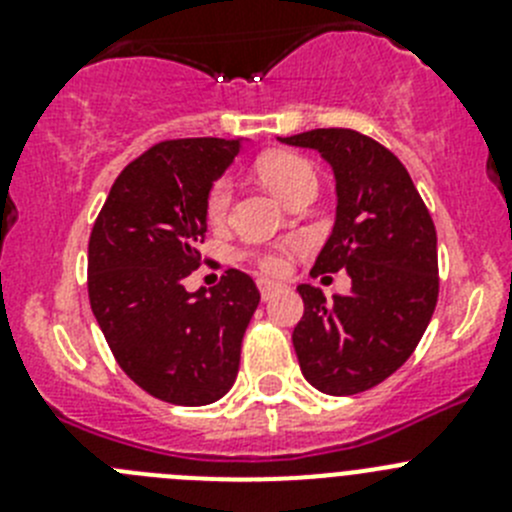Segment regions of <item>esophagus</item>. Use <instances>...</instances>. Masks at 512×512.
Listing matches in <instances>:
<instances>
[{"label": "esophagus", "instance_id": "obj_1", "mask_svg": "<svg viewBox=\"0 0 512 512\" xmlns=\"http://www.w3.org/2000/svg\"><path fill=\"white\" fill-rule=\"evenodd\" d=\"M256 284H259V292H261V297H264V300H269V297L279 289V284L271 282V279H259Z\"/></svg>", "mask_w": 512, "mask_h": 512}]
</instances>
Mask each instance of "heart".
<instances>
[{
    "label": "heart",
    "instance_id": "obj_1",
    "mask_svg": "<svg viewBox=\"0 0 512 512\" xmlns=\"http://www.w3.org/2000/svg\"><path fill=\"white\" fill-rule=\"evenodd\" d=\"M256 171L264 179L266 187L274 194H279L284 202H289L302 189H315L318 187V174L312 169V164L300 153H269V156L259 158ZM230 200H233V182L230 176H220L212 182L207 189L205 212L212 223H220L228 215ZM246 259H253L266 274H282L287 269L289 259V246H271V248H253L246 251Z\"/></svg>",
    "mask_w": 512,
    "mask_h": 512
}]
</instances>
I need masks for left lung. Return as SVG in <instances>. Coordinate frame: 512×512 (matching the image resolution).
Segmentation results:
<instances>
[{
	"instance_id": "obj_1",
	"label": "left lung",
	"mask_w": 512,
	"mask_h": 512,
	"mask_svg": "<svg viewBox=\"0 0 512 512\" xmlns=\"http://www.w3.org/2000/svg\"><path fill=\"white\" fill-rule=\"evenodd\" d=\"M315 148L336 174V225L312 277L346 269L351 289L325 300L300 284L305 312L292 333L300 369L325 395H359L413 356L438 300L436 225L400 158L348 128L282 138Z\"/></svg>"
}]
</instances>
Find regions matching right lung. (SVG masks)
I'll list each match as a JSON object with an SVG mask.
<instances>
[{
    "instance_id": "add662e5",
    "label": "right lung",
    "mask_w": 512,
    "mask_h": 512,
    "mask_svg": "<svg viewBox=\"0 0 512 512\" xmlns=\"http://www.w3.org/2000/svg\"><path fill=\"white\" fill-rule=\"evenodd\" d=\"M238 140H161L112 184L89 235V305L112 356L140 390L184 408L233 387L259 289L228 269L210 292H187L202 264L207 189Z\"/></svg>"
}]
</instances>
